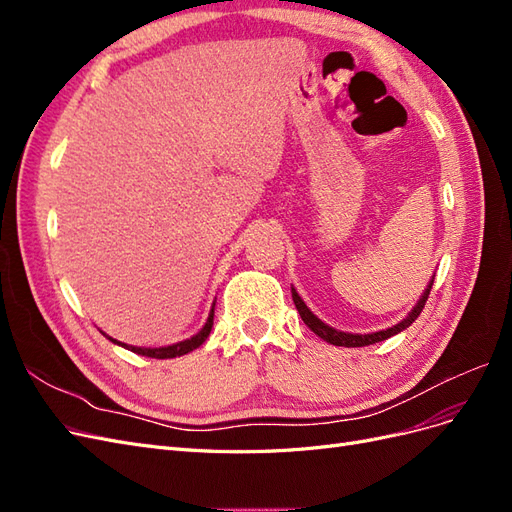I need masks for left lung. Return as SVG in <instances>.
<instances>
[{
  "label": "left lung",
  "instance_id": "8db88e82",
  "mask_svg": "<svg viewBox=\"0 0 512 512\" xmlns=\"http://www.w3.org/2000/svg\"><path fill=\"white\" fill-rule=\"evenodd\" d=\"M433 277H436V275H431V280H429L427 288L423 290L421 299L416 301V305L410 309L408 316H406L404 320H399L397 324H393V327L376 331V333H346V331H337V329L329 327L327 322H322V320L312 312V309H309V307L305 305V301L299 297L297 288L292 286L290 290H292V301H294V305H297L303 322H305L307 327L312 329L318 337H322L324 342H329V344H333V346H344V348H361V346H369V344H376V342H384V339H389V337L401 333L404 329H408L410 324H412L418 316H421V312H423V307H425L427 297H429V290H431V286H433Z\"/></svg>",
  "mask_w": 512,
  "mask_h": 512
}]
</instances>
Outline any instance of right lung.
Returning a JSON list of instances; mask_svg holds the SVG:
<instances>
[{"mask_svg": "<svg viewBox=\"0 0 512 512\" xmlns=\"http://www.w3.org/2000/svg\"><path fill=\"white\" fill-rule=\"evenodd\" d=\"M213 314H215V301H213V305H211V312H209V316H207V322L203 324V329H200L196 335H192V337H188V339H183V342L170 344V346H160V348H145V346L121 344V342H117V339H113L111 335H106L104 331H100V333L108 339V342H113V344H117V346H121V348H126V350H130V352L141 354V356H151V359H175V356H183V354H188V352L196 350L198 346L205 344V339L209 337L211 327H213Z\"/></svg>", "mask_w": 512, "mask_h": 512, "instance_id": "1", "label": "right lung"}]
</instances>
